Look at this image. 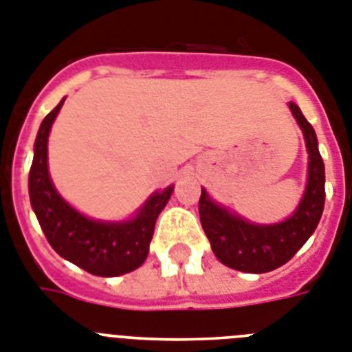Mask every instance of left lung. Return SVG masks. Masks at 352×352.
<instances>
[{"instance_id":"8db88e82","label":"left lung","mask_w":352,"mask_h":352,"mask_svg":"<svg viewBox=\"0 0 352 352\" xmlns=\"http://www.w3.org/2000/svg\"><path fill=\"white\" fill-rule=\"evenodd\" d=\"M293 117L302 127L309 153L306 194L297 212L278 225H254L234 216L212 201L205 188L199 197V219L216 257L228 268L246 274H266L278 268L297 254L315 232L326 201V173L315 129L302 115L300 107L289 102Z\"/></svg>"}]
</instances>
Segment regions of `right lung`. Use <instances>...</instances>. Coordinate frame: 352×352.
<instances>
[{"label":"right lung","instance_id":"right-lung-1","mask_svg":"<svg viewBox=\"0 0 352 352\" xmlns=\"http://www.w3.org/2000/svg\"><path fill=\"white\" fill-rule=\"evenodd\" d=\"M65 98L45 117L34 145V162L28 176V192L37 221L52 248L98 277H117L142 266L149 254L160 212L169 201L173 187L147 199L135 219L126 223L93 221L78 214L57 194L48 174V135Z\"/></svg>","mask_w":352,"mask_h":352}]
</instances>
